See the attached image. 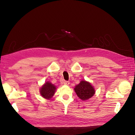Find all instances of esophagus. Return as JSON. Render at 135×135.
<instances>
[{
  "label": "esophagus",
  "instance_id": "esophagus-1",
  "mask_svg": "<svg viewBox=\"0 0 135 135\" xmlns=\"http://www.w3.org/2000/svg\"><path fill=\"white\" fill-rule=\"evenodd\" d=\"M64 84L66 85H69V84H70V82H69V81H64Z\"/></svg>",
  "mask_w": 135,
  "mask_h": 135
}]
</instances>
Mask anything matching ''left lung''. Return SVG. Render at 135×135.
Returning a JSON list of instances; mask_svg holds the SVG:
<instances>
[{
    "instance_id": "left-lung-1",
    "label": "left lung",
    "mask_w": 135,
    "mask_h": 135,
    "mask_svg": "<svg viewBox=\"0 0 135 135\" xmlns=\"http://www.w3.org/2000/svg\"><path fill=\"white\" fill-rule=\"evenodd\" d=\"M74 91L79 99L83 101H86L90 99L96 92L95 88L91 83L86 80H81L80 82L76 85Z\"/></svg>"
}]
</instances>
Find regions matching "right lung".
<instances>
[{
    "label": "right lung",
    "instance_id": "1",
    "mask_svg": "<svg viewBox=\"0 0 135 135\" xmlns=\"http://www.w3.org/2000/svg\"><path fill=\"white\" fill-rule=\"evenodd\" d=\"M57 87L56 85L52 84L50 81H46L41 88H40L39 92L40 95L44 99L50 100L55 95Z\"/></svg>",
    "mask_w": 135,
    "mask_h": 135
}]
</instances>
